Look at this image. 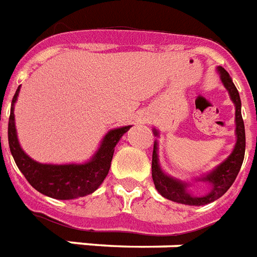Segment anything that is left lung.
Segmentation results:
<instances>
[{
  "label": "left lung",
  "mask_w": 257,
  "mask_h": 257,
  "mask_svg": "<svg viewBox=\"0 0 257 257\" xmlns=\"http://www.w3.org/2000/svg\"><path fill=\"white\" fill-rule=\"evenodd\" d=\"M219 73L220 81L225 85V88L229 92L231 102L234 103L235 107V144L233 151L229 157L226 158L223 162H220L215 169L201 177L195 178V181H203L209 184V189L204 195H193L189 191V187L193 182L181 181L176 177L169 176L167 173L163 172L162 166L159 163V155H158V139L154 142L153 151V180L154 185L157 191L162 195L165 199L176 201L180 204H187V206H206L208 203L215 201L220 196H223L227 189H229L235 177L238 174L244 161L245 155V126L244 119L241 115V99L240 94L235 88L234 83L231 80L230 75L222 66L216 68ZM154 136L159 138V131L157 128L153 129Z\"/></svg>",
  "instance_id": "1"
}]
</instances>
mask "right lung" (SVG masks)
<instances>
[{"label":"right lung","instance_id":"obj_1","mask_svg":"<svg viewBox=\"0 0 257 257\" xmlns=\"http://www.w3.org/2000/svg\"><path fill=\"white\" fill-rule=\"evenodd\" d=\"M20 92V85L12 99L11 117L8 123V140L12 157L19 170L27 181L45 196L57 200H72L87 196L100 187L106 176L109 174L110 165L113 159L114 147L119 139L126 134L132 125L110 129L104 135L99 147L92 157L84 163H41L32 159L23 150L17 138L15 123V103ZM1 139V138H0Z\"/></svg>","mask_w":257,"mask_h":257}]
</instances>
